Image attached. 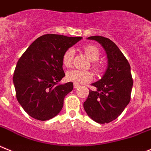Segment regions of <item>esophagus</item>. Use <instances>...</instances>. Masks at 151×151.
Masks as SVG:
<instances>
[{"label":"esophagus","instance_id":"obj_1","mask_svg":"<svg viewBox=\"0 0 151 151\" xmlns=\"http://www.w3.org/2000/svg\"><path fill=\"white\" fill-rule=\"evenodd\" d=\"M74 89H77V88L80 87V85H78V84H77V83H74Z\"/></svg>","mask_w":151,"mask_h":151}]
</instances>
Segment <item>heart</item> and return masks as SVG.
<instances>
[{"label": "heart", "mask_w": 151, "mask_h": 151, "mask_svg": "<svg viewBox=\"0 0 151 151\" xmlns=\"http://www.w3.org/2000/svg\"><path fill=\"white\" fill-rule=\"evenodd\" d=\"M86 54L90 59L91 61H97L100 56L99 49L95 46L87 45L85 46L83 48ZM74 50L73 48H69L64 53L62 58V63L65 67H70L72 64L73 57H74ZM95 68H97V65H94ZM67 80L71 82H74L77 84H83L89 82L93 78V75L90 71L88 70H78V69H72L68 70L66 74Z\"/></svg>", "instance_id": "obj_1"}]
</instances>
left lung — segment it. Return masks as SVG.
Returning a JSON list of instances; mask_svg holds the SVG:
<instances>
[{
    "instance_id": "8db88e82",
    "label": "left lung",
    "mask_w": 151,
    "mask_h": 151,
    "mask_svg": "<svg viewBox=\"0 0 151 151\" xmlns=\"http://www.w3.org/2000/svg\"><path fill=\"white\" fill-rule=\"evenodd\" d=\"M107 54L108 65L99 81L92 83L96 91H89L83 103L88 116L98 123H108L121 114L130 101L133 81L131 68L126 57L112 40L102 36H92Z\"/></svg>"
}]
</instances>
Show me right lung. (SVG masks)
Returning <instances> with one entry per match:
<instances>
[{
  "label": "right lung",
  "instance_id": "add662e5",
  "mask_svg": "<svg viewBox=\"0 0 151 151\" xmlns=\"http://www.w3.org/2000/svg\"><path fill=\"white\" fill-rule=\"evenodd\" d=\"M82 39L59 35H43L35 40L16 64L13 84L16 99L29 116L45 121L59 114L64 99L74 88L59 83L65 74L62 58Z\"/></svg>",
  "mask_w": 151,
  "mask_h": 151
}]
</instances>
